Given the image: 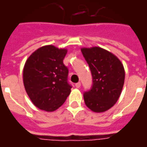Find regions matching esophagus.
<instances>
[{
	"label": "esophagus",
	"instance_id": "esophagus-1",
	"mask_svg": "<svg viewBox=\"0 0 147 147\" xmlns=\"http://www.w3.org/2000/svg\"><path fill=\"white\" fill-rule=\"evenodd\" d=\"M75 86H76L77 88H79V87H80V82L77 83V84H75Z\"/></svg>",
	"mask_w": 147,
	"mask_h": 147
}]
</instances>
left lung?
<instances>
[{
    "instance_id": "left-lung-1",
    "label": "left lung",
    "mask_w": 147,
    "mask_h": 147,
    "mask_svg": "<svg viewBox=\"0 0 147 147\" xmlns=\"http://www.w3.org/2000/svg\"><path fill=\"white\" fill-rule=\"evenodd\" d=\"M81 52L93 78L91 89L84 92L85 104L94 112L107 111L117 103L122 91L123 65L114 54L99 47L81 48Z\"/></svg>"
}]
</instances>
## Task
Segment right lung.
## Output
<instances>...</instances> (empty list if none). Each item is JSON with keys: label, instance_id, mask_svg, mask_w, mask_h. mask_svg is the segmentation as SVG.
<instances>
[{"label": "right lung", "instance_id": "1", "mask_svg": "<svg viewBox=\"0 0 147 147\" xmlns=\"http://www.w3.org/2000/svg\"><path fill=\"white\" fill-rule=\"evenodd\" d=\"M67 49L47 45L35 51L25 63L23 80L25 90L37 107L52 112L63 105L72 86L63 64Z\"/></svg>", "mask_w": 147, "mask_h": 147}]
</instances>
